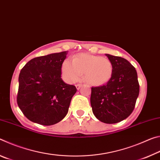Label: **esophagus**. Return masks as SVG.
<instances>
[{"label": "esophagus", "instance_id": "1", "mask_svg": "<svg viewBox=\"0 0 160 160\" xmlns=\"http://www.w3.org/2000/svg\"><path fill=\"white\" fill-rule=\"evenodd\" d=\"M81 86H82L81 84H77V85H75V87H76V88H77V90H79V89L81 88Z\"/></svg>", "mask_w": 160, "mask_h": 160}]
</instances>
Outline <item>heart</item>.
<instances>
[{
  "instance_id": "1",
  "label": "heart",
  "mask_w": 160,
  "mask_h": 160,
  "mask_svg": "<svg viewBox=\"0 0 160 160\" xmlns=\"http://www.w3.org/2000/svg\"><path fill=\"white\" fill-rule=\"evenodd\" d=\"M63 78L68 82L79 80L84 74V80L89 85L99 86L107 83L113 74V64L107 57L88 53H80L72 61L66 60L62 66Z\"/></svg>"
}]
</instances>
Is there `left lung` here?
<instances>
[{
  "instance_id": "obj_1",
  "label": "left lung",
  "mask_w": 160,
  "mask_h": 160,
  "mask_svg": "<svg viewBox=\"0 0 160 160\" xmlns=\"http://www.w3.org/2000/svg\"><path fill=\"white\" fill-rule=\"evenodd\" d=\"M113 64L111 79L102 86L92 87L91 107L97 118L105 123H116L131 114L139 94L136 70L126 59L109 54Z\"/></svg>"
}]
</instances>
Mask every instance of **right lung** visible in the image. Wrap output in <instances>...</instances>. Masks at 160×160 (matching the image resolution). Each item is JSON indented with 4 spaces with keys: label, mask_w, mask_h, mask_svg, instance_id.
Masks as SVG:
<instances>
[{
    "label": "right lung",
    "mask_w": 160,
    "mask_h": 160,
    "mask_svg": "<svg viewBox=\"0 0 160 160\" xmlns=\"http://www.w3.org/2000/svg\"><path fill=\"white\" fill-rule=\"evenodd\" d=\"M68 51L32 58L19 75L17 102L32 122L44 126L58 123L66 116L75 86L61 79V67Z\"/></svg>",
    "instance_id": "obj_1"
}]
</instances>
